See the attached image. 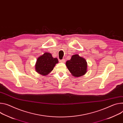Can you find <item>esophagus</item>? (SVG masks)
Here are the masks:
<instances>
[{
  "label": "esophagus",
  "instance_id": "1",
  "mask_svg": "<svg viewBox=\"0 0 123 123\" xmlns=\"http://www.w3.org/2000/svg\"><path fill=\"white\" fill-rule=\"evenodd\" d=\"M59 62H61V63H65L66 62V60H65V59H62V60H60Z\"/></svg>",
  "mask_w": 123,
  "mask_h": 123
}]
</instances>
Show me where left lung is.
<instances>
[{
  "mask_svg": "<svg viewBox=\"0 0 123 123\" xmlns=\"http://www.w3.org/2000/svg\"><path fill=\"white\" fill-rule=\"evenodd\" d=\"M66 65L74 76L80 77L84 75L87 72V62L78 54L72 55L71 59L66 62Z\"/></svg>",
  "mask_w": 123,
  "mask_h": 123,
  "instance_id": "8db88e82",
  "label": "left lung"
}]
</instances>
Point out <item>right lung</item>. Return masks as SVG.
Returning <instances> with one entry per match:
<instances>
[{
    "instance_id": "add662e5",
    "label": "right lung",
    "mask_w": 123,
    "mask_h": 123,
    "mask_svg": "<svg viewBox=\"0 0 123 123\" xmlns=\"http://www.w3.org/2000/svg\"><path fill=\"white\" fill-rule=\"evenodd\" d=\"M58 63L57 58H53L49 52H45L38 58L35 64V69L39 74L46 75L51 72L55 66Z\"/></svg>"
}]
</instances>
